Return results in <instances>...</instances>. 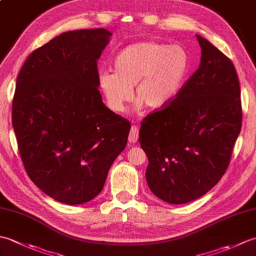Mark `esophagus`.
<instances>
[{
	"instance_id": "esophagus-1",
	"label": "esophagus",
	"mask_w": 256,
	"mask_h": 256,
	"mask_svg": "<svg viewBox=\"0 0 256 256\" xmlns=\"http://www.w3.org/2000/svg\"><path fill=\"white\" fill-rule=\"evenodd\" d=\"M138 138V128L135 125H132L131 131H130L128 134V142L130 143H136V140Z\"/></svg>"
}]
</instances>
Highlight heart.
Listing matches in <instances>:
<instances>
[{"label": "heart", "mask_w": 256, "mask_h": 256, "mask_svg": "<svg viewBox=\"0 0 256 256\" xmlns=\"http://www.w3.org/2000/svg\"><path fill=\"white\" fill-rule=\"evenodd\" d=\"M112 70H102L98 84L108 106L124 112L135 96L138 106L162 110L176 100L190 70V56L180 45L144 40L124 47L113 58Z\"/></svg>", "instance_id": "obj_1"}]
</instances>
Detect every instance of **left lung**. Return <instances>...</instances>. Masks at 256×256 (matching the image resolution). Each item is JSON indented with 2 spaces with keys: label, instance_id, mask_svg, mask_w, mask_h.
Segmentation results:
<instances>
[{
  "label": "left lung",
  "instance_id": "1",
  "mask_svg": "<svg viewBox=\"0 0 256 256\" xmlns=\"http://www.w3.org/2000/svg\"><path fill=\"white\" fill-rule=\"evenodd\" d=\"M197 36L201 59L170 106L140 123L146 182L156 197L182 204L202 197L229 166L242 125L241 91L232 62Z\"/></svg>",
  "mask_w": 256,
  "mask_h": 256
}]
</instances>
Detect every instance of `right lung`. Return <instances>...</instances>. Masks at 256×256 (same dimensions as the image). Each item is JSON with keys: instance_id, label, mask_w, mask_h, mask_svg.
I'll return each mask as SVG.
<instances>
[{"instance_id": "obj_1", "label": "right lung", "mask_w": 256, "mask_h": 256, "mask_svg": "<svg viewBox=\"0 0 256 256\" xmlns=\"http://www.w3.org/2000/svg\"><path fill=\"white\" fill-rule=\"evenodd\" d=\"M104 28L62 32L32 52L16 80L12 123L27 175L59 202L81 204L101 192L125 148L130 122L102 102L96 62Z\"/></svg>"}]
</instances>
